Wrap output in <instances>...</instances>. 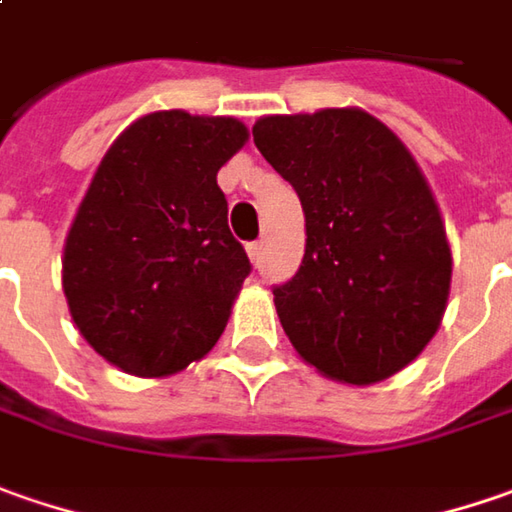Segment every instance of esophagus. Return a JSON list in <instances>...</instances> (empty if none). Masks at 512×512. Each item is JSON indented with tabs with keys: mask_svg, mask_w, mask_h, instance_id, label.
Returning a JSON list of instances; mask_svg holds the SVG:
<instances>
[{
	"mask_svg": "<svg viewBox=\"0 0 512 512\" xmlns=\"http://www.w3.org/2000/svg\"><path fill=\"white\" fill-rule=\"evenodd\" d=\"M249 260L255 263V266H260V260H263V243H249Z\"/></svg>",
	"mask_w": 512,
	"mask_h": 512,
	"instance_id": "34e87169",
	"label": "esophagus"
}]
</instances>
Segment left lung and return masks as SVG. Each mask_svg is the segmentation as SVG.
Instances as JSON below:
<instances>
[{
    "label": "left lung",
    "mask_w": 512,
    "mask_h": 512,
    "mask_svg": "<svg viewBox=\"0 0 512 512\" xmlns=\"http://www.w3.org/2000/svg\"><path fill=\"white\" fill-rule=\"evenodd\" d=\"M260 154L298 191L306 249L275 309L300 358L349 387L412 364L441 326L453 252L410 148L364 108L272 114Z\"/></svg>",
    "instance_id": "8db88e82"
}]
</instances>
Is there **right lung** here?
I'll list each match as a JSON object with an SVG mask.
<instances>
[{
  "label": "right lung",
  "mask_w": 512,
  "mask_h": 512,
  "mask_svg": "<svg viewBox=\"0 0 512 512\" xmlns=\"http://www.w3.org/2000/svg\"><path fill=\"white\" fill-rule=\"evenodd\" d=\"M249 140L234 117L154 111L111 143L62 252L79 335L108 364L166 378L220 341L252 272L217 171Z\"/></svg>",
  "instance_id": "right-lung-1"
}]
</instances>
